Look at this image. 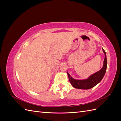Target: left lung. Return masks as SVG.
I'll list each match as a JSON object with an SVG mask.
<instances>
[{"mask_svg": "<svg viewBox=\"0 0 121 121\" xmlns=\"http://www.w3.org/2000/svg\"><path fill=\"white\" fill-rule=\"evenodd\" d=\"M102 50H103L105 56L103 67L100 71L91 75L88 78L84 80H76L73 78L67 72L69 81L70 82L71 85L75 88L80 89H89L96 86L97 84L101 81L105 74L107 68V55H106V52L103 48H102Z\"/></svg>", "mask_w": 121, "mask_h": 121, "instance_id": "8db88e82", "label": "left lung"}]
</instances>
